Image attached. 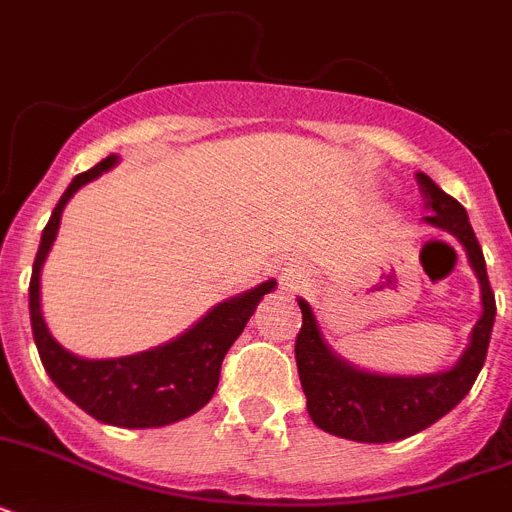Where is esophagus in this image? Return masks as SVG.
<instances>
[{
  "instance_id": "obj_1",
  "label": "esophagus",
  "mask_w": 512,
  "mask_h": 512,
  "mask_svg": "<svg viewBox=\"0 0 512 512\" xmlns=\"http://www.w3.org/2000/svg\"><path fill=\"white\" fill-rule=\"evenodd\" d=\"M279 284H281V289L295 292V289L300 287V268H297V265H287V268H281Z\"/></svg>"
}]
</instances>
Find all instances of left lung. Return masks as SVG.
<instances>
[{
	"instance_id": "left-lung-1",
	"label": "left lung",
	"mask_w": 512,
	"mask_h": 512,
	"mask_svg": "<svg viewBox=\"0 0 512 512\" xmlns=\"http://www.w3.org/2000/svg\"><path fill=\"white\" fill-rule=\"evenodd\" d=\"M417 185L428 209L430 225L444 228L460 241L470 268L481 284V319L470 332L468 348L457 364L436 374H374L356 369L329 348L321 335L316 313L305 300L303 327L295 342L297 374L308 398V414L321 430L361 444H390L430 428L468 396L486 361L492 340L497 303L486 276V260L478 244L468 212L460 201L444 193L425 172H417Z\"/></svg>"
}]
</instances>
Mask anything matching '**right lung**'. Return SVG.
<instances>
[{
  "mask_svg": "<svg viewBox=\"0 0 512 512\" xmlns=\"http://www.w3.org/2000/svg\"><path fill=\"white\" fill-rule=\"evenodd\" d=\"M119 164L111 154L92 170L71 180L66 193L52 209L50 223L44 225L39 252H36L31 287H28V311L34 342L42 358L44 372L66 393L79 409L95 420L116 428H162L185 420L209 404L215 396L220 366L236 337L244 332L249 316L255 313L263 295L276 289V279H268L236 297H228L209 308L191 329L164 345L148 348L122 358H82L60 345L47 329L42 313V265L58 236L60 215L68 199L82 185Z\"/></svg>",
  "mask_w": 512,
  "mask_h": 512,
  "instance_id": "add662e5",
  "label": "right lung"
}]
</instances>
